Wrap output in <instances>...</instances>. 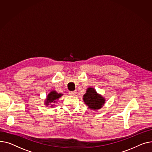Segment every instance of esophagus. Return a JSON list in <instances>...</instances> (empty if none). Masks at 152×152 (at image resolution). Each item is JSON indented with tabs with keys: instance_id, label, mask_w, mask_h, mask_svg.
<instances>
[{
	"instance_id": "obj_1",
	"label": "esophagus",
	"mask_w": 152,
	"mask_h": 152,
	"mask_svg": "<svg viewBox=\"0 0 152 152\" xmlns=\"http://www.w3.org/2000/svg\"><path fill=\"white\" fill-rule=\"evenodd\" d=\"M76 91H69V94L70 95V96H74L75 94H76Z\"/></svg>"
}]
</instances>
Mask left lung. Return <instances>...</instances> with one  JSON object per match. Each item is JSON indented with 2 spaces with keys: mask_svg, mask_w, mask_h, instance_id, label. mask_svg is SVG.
<instances>
[{
  "mask_svg": "<svg viewBox=\"0 0 152 152\" xmlns=\"http://www.w3.org/2000/svg\"><path fill=\"white\" fill-rule=\"evenodd\" d=\"M83 101L90 109L98 110L103 106L105 100L101 95L97 93L93 88H89L83 95Z\"/></svg>",
  "mask_w": 152,
  "mask_h": 152,
  "instance_id": "obj_1",
  "label": "left lung"
}]
</instances>
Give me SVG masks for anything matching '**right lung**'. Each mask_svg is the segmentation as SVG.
Instances as JSON below:
<instances>
[{
    "label": "right lung",
    "instance_id": "1",
    "mask_svg": "<svg viewBox=\"0 0 152 152\" xmlns=\"http://www.w3.org/2000/svg\"><path fill=\"white\" fill-rule=\"evenodd\" d=\"M62 96V94L61 93H58L55 91H51L47 96L45 104L48 106L50 105V104H51V107H53L55 105L54 104L56 102V100H58Z\"/></svg>",
    "mask_w": 152,
    "mask_h": 152
}]
</instances>
